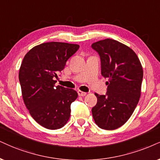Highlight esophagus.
Instances as JSON below:
<instances>
[{"mask_svg": "<svg viewBox=\"0 0 160 160\" xmlns=\"http://www.w3.org/2000/svg\"><path fill=\"white\" fill-rule=\"evenodd\" d=\"M78 94L79 96H84L87 95V92H82V91H81V90H78Z\"/></svg>", "mask_w": 160, "mask_h": 160, "instance_id": "esophagus-1", "label": "esophagus"}]
</instances>
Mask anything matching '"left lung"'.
<instances>
[{
  "mask_svg": "<svg viewBox=\"0 0 160 160\" xmlns=\"http://www.w3.org/2000/svg\"><path fill=\"white\" fill-rule=\"evenodd\" d=\"M101 59L102 75L108 78L107 93L98 95L92 117L102 129L115 130L129 119L141 95L142 67L132 49L107 38L91 45Z\"/></svg>",
  "mask_w": 160,
  "mask_h": 160,
  "instance_id": "obj_1",
  "label": "left lung"
}]
</instances>
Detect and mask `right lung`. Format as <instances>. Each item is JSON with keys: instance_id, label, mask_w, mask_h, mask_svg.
<instances>
[{"instance_id": "1", "label": "right lung", "mask_w": 160, "mask_h": 160, "mask_svg": "<svg viewBox=\"0 0 160 160\" xmlns=\"http://www.w3.org/2000/svg\"><path fill=\"white\" fill-rule=\"evenodd\" d=\"M79 45L62 42L43 43L25 55L19 70L23 102L32 117L50 130L64 126L70 116V105L78 97L76 90L55 86L58 72Z\"/></svg>"}]
</instances>
